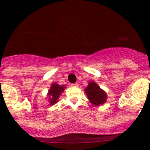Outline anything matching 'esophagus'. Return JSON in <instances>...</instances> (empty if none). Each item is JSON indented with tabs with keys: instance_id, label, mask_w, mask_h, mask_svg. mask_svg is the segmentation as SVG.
Masks as SVG:
<instances>
[{
	"instance_id": "1",
	"label": "esophagus",
	"mask_w": 150,
	"mask_h": 150,
	"mask_svg": "<svg viewBox=\"0 0 150 150\" xmlns=\"http://www.w3.org/2000/svg\"><path fill=\"white\" fill-rule=\"evenodd\" d=\"M71 86L72 87H78L79 86V84H78V83H73V84H71Z\"/></svg>"
}]
</instances>
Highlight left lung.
<instances>
[{
  "instance_id": "1",
  "label": "left lung",
  "mask_w": 150,
  "mask_h": 150,
  "mask_svg": "<svg viewBox=\"0 0 150 150\" xmlns=\"http://www.w3.org/2000/svg\"><path fill=\"white\" fill-rule=\"evenodd\" d=\"M85 92L90 103L95 106H100L107 100V93L95 82H89L88 86L85 89Z\"/></svg>"
}]
</instances>
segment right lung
I'll return each mask as SVG.
<instances>
[{
  "label": "right lung",
  "mask_w": 150,
  "mask_h": 150,
  "mask_svg": "<svg viewBox=\"0 0 150 150\" xmlns=\"http://www.w3.org/2000/svg\"><path fill=\"white\" fill-rule=\"evenodd\" d=\"M64 89H65V86H60V85L56 84V83L51 85L47 94L50 105H53L57 102L59 96L63 93Z\"/></svg>",
  "instance_id": "obj_1"
}]
</instances>
